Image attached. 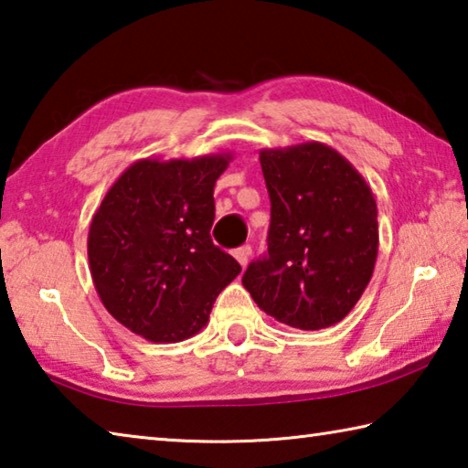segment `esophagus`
Returning a JSON list of instances; mask_svg holds the SVG:
<instances>
[{"instance_id":"1","label":"esophagus","mask_w":468,"mask_h":468,"mask_svg":"<svg viewBox=\"0 0 468 468\" xmlns=\"http://www.w3.org/2000/svg\"><path fill=\"white\" fill-rule=\"evenodd\" d=\"M233 256H235L237 261H239V266L245 268V266H248L250 256H251V248H250V245H241V248H237L233 251Z\"/></svg>"}]
</instances>
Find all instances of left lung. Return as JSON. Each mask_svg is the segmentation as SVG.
I'll return each mask as SVG.
<instances>
[{"label":"left lung","instance_id":"obj_1","mask_svg":"<svg viewBox=\"0 0 468 468\" xmlns=\"http://www.w3.org/2000/svg\"><path fill=\"white\" fill-rule=\"evenodd\" d=\"M260 164L271 202L268 253L250 263L243 286L286 325H335L375 271V194L342 153L319 141L261 149Z\"/></svg>","mask_w":468,"mask_h":468}]
</instances>
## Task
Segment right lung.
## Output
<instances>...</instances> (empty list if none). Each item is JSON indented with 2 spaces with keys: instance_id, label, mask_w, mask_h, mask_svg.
<instances>
[{
  "instance_id": "add662e5",
  "label": "right lung",
  "mask_w": 468,
  "mask_h": 468,
  "mask_svg": "<svg viewBox=\"0 0 468 468\" xmlns=\"http://www.w3.org/2000/svg\"><path fill=\"white\" fill-rule=\"evenodd\" d=\"M233 153L134 161L110 186L88 233L93 286L106 311L153 344L207 325L241 266L210 239L215 184Z\"/></svg>"
}]
</instances>
